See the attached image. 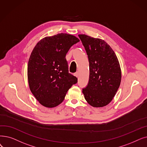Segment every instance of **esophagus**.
Masks as SVG:
<instances>
[{"label": "esophagus", "mask_w": 147, "mask_h": 147, "mask_svg": "<svg viewBox=\"0 0 147 147\" xmlns=\"http://www.w3.org/2000/svg\"><path fill=\"white\" fill-rule=\"evenodd\" d=\"M74 75L76 76V77H78L79 76V73H78V72H76V73H75L74 74Z\"/></svg>", "instance_id": "obj_1"}]
</instances>
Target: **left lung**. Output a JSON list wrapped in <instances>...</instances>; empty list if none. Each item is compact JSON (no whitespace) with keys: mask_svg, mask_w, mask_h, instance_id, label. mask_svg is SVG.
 Wrapping results in <instances>:
<instances>
[{"mask_svg":"<svg viewBox=\"0 0 147 147\" xmlns=\"http://www.w3.org/2000/svg\"><path fill=\"white\" fill-rule=\"evenodd\" d=\"M78 36L89 63L88 84L82 92L91 106H105L112 100L120 85L121 71L118 58L104 40L83 34Z\"/></svg>","mask_w":147,"mask_h":147,"instance_id":"left-lung-1","label":"left lung"}]
</instances>
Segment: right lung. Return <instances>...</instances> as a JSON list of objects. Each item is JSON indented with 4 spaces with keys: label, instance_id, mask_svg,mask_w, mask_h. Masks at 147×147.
Segmentation results:
<instances>
[{
    "label": "right lung",
    "instance_id": "right-lung-1",
    "mask_svg": "<svg viewBox=\"0 0 147 147\" xmlns=\"http://www.w3.org/2000/svg\"><path fill=\"white\" fill-rule=\"evenodd\" d=\"M79 41L76 36L59 34L44 38L31 53L28 65L30 91L42 106L54 107L63 101L78 78L68 72L65 58L68 50Z\"/></svg>",
    "mask_w": 147,
    "mask_h": 147
}]
</instances>
